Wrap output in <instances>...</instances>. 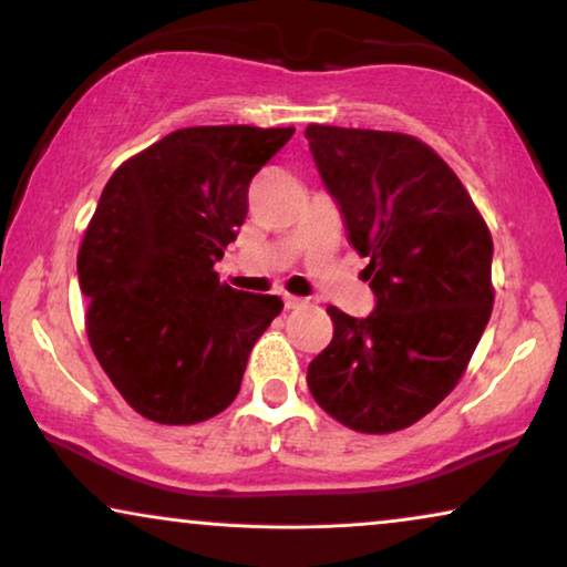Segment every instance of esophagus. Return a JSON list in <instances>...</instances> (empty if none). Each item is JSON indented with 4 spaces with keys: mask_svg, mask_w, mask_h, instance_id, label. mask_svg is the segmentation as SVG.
I'll list each match as a JSON object with an SVG mask.
<instances>
[{
    "mask_svg": "<svg viewBox=\"0 0 567 567\" xmlns=\"http://www.w3.org/2000/svg\"><path fill=\"white\" fill-rule=\"evenodd\" d=\"M284 305H286V309H301L307 305V299L293 297V293H284Z\"/></svg>",
    "mask_w": 567,
    "mask_h": 567,
    "instance_id": "esophagus-1",
    "label": "esophagus"
}]
</instances>
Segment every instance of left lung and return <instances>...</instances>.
Instances as JSON below:
<instances>
[{
    "label": "left lung",
    "instance_id": "left-lung-1",
    "mask_svg": "<svg viewBox=\"0 0 567 567\" xmlns=\"http://www.w3.org/2000/svg\"><path fill=\"white\" fill-rule=\"evenodd\" d=\"M305 136L377 297L367 320L328 307L332 340L309 363V392L348 429L402 431L460 384L483 338L495 297L491 229L421 138L320 123Z\"/></svg>",
    "mask_w": 567,
    "mask_h": 567
}]
</instances>
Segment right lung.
Segmentation results:
<instances>
[{
  "label": "right lung",
  "mask_w": 567,
  "mask_h": 567,
  "mask_svg": "<svg viewBox=\"0 0 567 567\" xmlns=\"http://www.w3.org/2000/svg\"><path fill=\"white\" fill-rule=\"evenodd\" d=\"M293 128L190 126L123 162L84 231V330L121 398L162 425L235 402L252 346L281 315L270 293L219 284L214 262L247 216L255 173Z\"/></svg>",
  "instance_id": "right-lung-1"
}]
</instances>
